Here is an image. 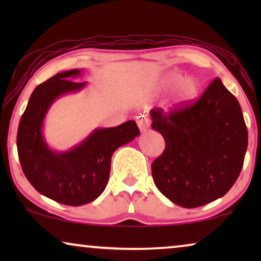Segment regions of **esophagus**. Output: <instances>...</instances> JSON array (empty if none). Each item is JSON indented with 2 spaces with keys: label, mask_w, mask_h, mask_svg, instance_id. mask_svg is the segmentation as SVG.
Wrapping results in <instances>:
<instances>
[{
  "label": "esophagus",
  "mask_w": 261,
  "mask_h": 261,
  "mask_svg": "<svg viewBox=\"0 0 261 261\" xmlns=\"http://www.w3.org/2000/svg\"><path fill=\"white\" fill-rule=\"evenodd\" d=\"M137 123H138L139 129H140L141 132H145L149 127L148 115H146V114H140V115L137 117Z\"/></svg>",
  "instance_id": "34e87169"
}]
</instances>
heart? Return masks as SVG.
Wrapping results in <instances>:
<instances>
[{
	"instance_id": "b5f03b06",
	"label": "heart",
	"mask_w": 261,
	"mask_h": 261,
	"mask_svg": "<svg viewBox=\"0 0 261 261\" xmlns=\"http://www.w3.org/2000/svg\"><path fill=\"white\" fill-rule=\"evenodd\" d=\"M160 89L169 91L174 89L173 103L177 106L185 105L197 97L199 94V83L194 77H185L179 72L172 71L163 77Z\"/></svg>"
}]
</instances>
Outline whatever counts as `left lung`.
I'll use <instances>...</instances> for the list:
<instances>
[{
    "label": "left lung",
    "instance_id": "1",
    "mask_svg": "<svg viewBox=\"0 0 261 261\" xmlns=\"http://www.w3.org/2000/svg\"><path fill=\"white\" fill-rule=\"evenodd\" d=\"M149 115L166 144L152 163L153 180L165 197L197 208L229 191L244 165L248 133L238 99L220 78L194 105L170 113L155 108Z\"/></svg>",
    "mask_w": 261,
    "mask_h": 261
}]
</instances>
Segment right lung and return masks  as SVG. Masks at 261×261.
Returning a JSON list of instances; mask_svg holds the SVG:
<instances>
[{
    "label": "right lung",
    "instance_id": "right-lung-1",
    "mask_svg": "<svg viewBox=\"0 0 261 261\" xmlns=\"http://www.w3.org/2000/svg\"><path fill=\"white\" fill-rule=\"evenodd\" d=\"M81 73L78 69L65 71L39 84L21 116L16 137L20 164L28 181L41 195L72 206L95 201L105 191L113 153L140 134L130 120L117 127L96 128L69 151L49 147L42 133L46 114L60 96L85 88L87 82L70 81Z\"/></svg>",
    "mask_w": 261,
    "mask_h": 261
}]
</instances>
